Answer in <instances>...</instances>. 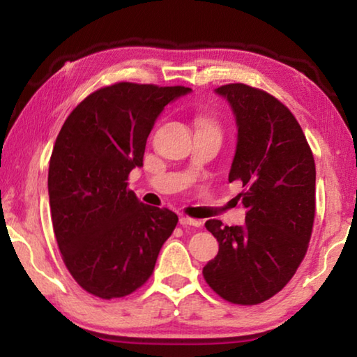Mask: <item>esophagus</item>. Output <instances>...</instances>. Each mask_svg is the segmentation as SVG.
Here are the masks:
<instances>
[{"label":"esophagus","instance_id":"obj_1","mask_svg":"<svg viewBox=\"0 0 357 357\" xmlns=\"http://www.w3.org/2000/svg\"><path fill=\"white\" fill-rule=\"evenodd\" d=\"M179 223L183 227H202V222L197 220V219H192V217H187V215H183L179 219Z\"/></svg>","mask_w":357,"mask_h":357}]
</instances>
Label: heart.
I'll list each match as a JSON object with an SVG mask.
<instances>
[{
  "label": "heart",
  "mask_w": 357,
  "mask_h": 357,
  "mask_svg": "<svg viewBox=\"0 0 357 357\" xmlns=\"http://www.w3.org/2000/svg\"><path fill=\"white\" fill-rule=\"evenodd\" d=\"M197 124H198V128L200 129H215V130H219V128H217V124H215V121L214 119H211L209 116H198V119H197Z\"/></svg>",
  "instance_id": "heart-1"
}]
</instances>
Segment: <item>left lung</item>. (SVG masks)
Masks as SVG:
<instances>
[{
  "label": "left lung",
  "instance_id": "obj_1",
  "mask_svg": "<svg viewBox=\"0 0 357 357\" xmlns=\"http://www.w3.org/2000/svg\"><path fill=\"white\" fill-rule=\"evenodd\" d=\"M238 124L228 181H241L243 227L211 219L204 227L219 253L203 268L214 293L231 304L257 305L291 280L304 259L315 220V160L298 119L274 96L244 83L215 89Z\"/></svg>",
  "mask_w": 357,
  "mask_h": 357
}]
</instances>
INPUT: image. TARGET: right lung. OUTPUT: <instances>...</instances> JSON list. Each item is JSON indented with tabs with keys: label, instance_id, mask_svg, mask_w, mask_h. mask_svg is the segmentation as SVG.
Segmentation results:
<instances>
[{
	"label": "right lung",
	"instance_id": "obj_1",
	"mask_svg": "<svg viewBox=\"0 0 357 357\" xmlns=\"http://www.w3.org/2000/svg\"><path fill=\"white\" fill-rule=\"evenodd\" d=\"M185 86L119 82L84 98L56 137L48 167L55 238L66 268L84 291L124 298L153 275L178 215L138 202L132 168L167 104Z\"/></svg>",
	"mask_w": 357,
	"mask_h": 357
}]
</instances>
